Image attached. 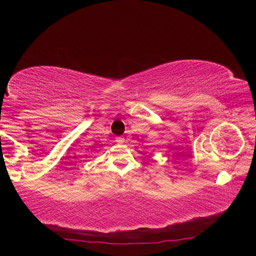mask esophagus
<instances>
[{"instance_id": "esophagus-1", "label": "esophagus", "mask_w": 256, "mask_h": 256, "mask_svg": "<svg viewBox=\"0 0 256 256\" xmlns=\"http://www.w3.org/2000/svg\"><path fill=\"white\" fill-rule=\"evenodd\" d=\"M115 141H116L118 143H124V138H121V136H118V138H115Z\"/></svg>"}]
</instances>
